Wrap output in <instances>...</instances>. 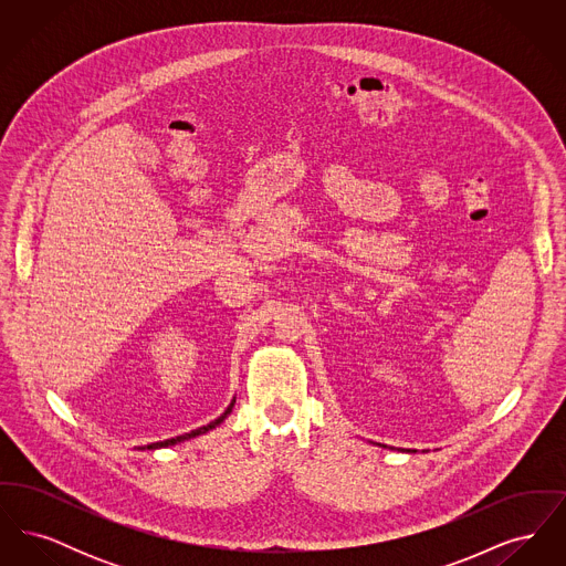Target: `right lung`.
<instances>
[{
  "label": "right lung",
  "instance_id": "1",
  "mask_svg": "<svg viewBox=\"0 0 566 566\" xmlns=\"http://www.w3.org/2000/svg\"><path fill=\"white\" fill-rule=\"evenodd\" d=\"M233 403L235 401H231V405L227 407V411L220 416V418H216L214 422H210V424H206V427H201V429H195V431L185 432V434H180V437H174V439H165V441H157V443H150V446H146L148 450H155V448H167V446H174V443H178V441H185V439H190V437H197V434H201V432H208L210 429H214L218 427L229 413H231V409H233Z\"/></svg>",
  "mask_w": 566,
  "mask_h": 566
}]
</instances>
